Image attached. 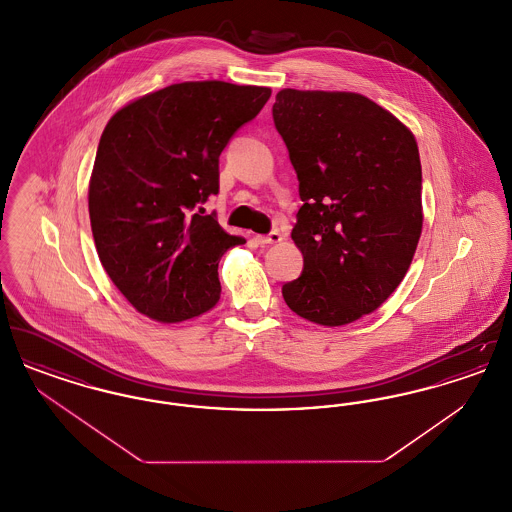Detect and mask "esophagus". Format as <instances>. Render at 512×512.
<instances>
[{"mask_svg":"<svg viewBox=\"0 0 512 512\" xmlns=\"http://www.w3.org/2000/svg\"><path fill=\"white\" fill-rule=\"evenodd\" d=\"M282 240H284V234L278 230H272L268 236H257V242L263 245L280 244Z\"/></svg>","mask_w":512,"mask_h":512,"instance_id":"esophagus-1","label":"esophagus"}]
</instances>
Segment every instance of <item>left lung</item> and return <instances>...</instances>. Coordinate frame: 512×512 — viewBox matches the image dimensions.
Masks as SVG:
<instances>
[{"instance_id":"obj_1","label":"left lung","mask_w":512,"mask_h":512,"mask_svg":"<svg viewBox=\"0 0 512 512\" xmlns=\"http://www.w3.org/2000/svg\"><path fill=\"white\" fill-rule=\"evenodd\" d=\"M303 207V272L284 284L295 315L343 326L374 313L405 278L422 232V169L411 128L355 92L284 88L272 105Z\"/></svg>"}]
</instances>
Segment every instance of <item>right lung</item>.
I'll use <instances>...</instances> for the list:
<instances>
[{"instance_id":"right-lung-1","label":"right lung","mask_w":512,"mask_h":512,"mask_svg":"<svg viewBox=\"0 0 512 512\" xmlns=\"http://www.w3.org/2000/svg\"><path fill=\"white\" fill-rule=\"evenodd\" d=\"M270 94L180 82L132 99L107 122L88 186L90 224L101 265L138 313L171 324L219 303L220 257L245 240L192 209L219 194L222 149Z\"/></svg>"}]
</instances>
